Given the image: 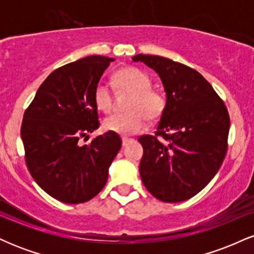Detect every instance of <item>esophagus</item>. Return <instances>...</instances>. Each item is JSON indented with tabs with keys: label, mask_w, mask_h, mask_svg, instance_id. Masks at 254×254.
Masks as SVG:
<instances>
[{
	"label": "esophagus",
	"mask_w": 254,
	"mask_h": 254,
	"mask_svg": "<svg viewBox=\"0 0 254 254\" xmlns=\"http://www.w3.org/2000/svg\"><path fill=\"white\" fill-rule=\"evenodd\" d=\"M131 141H132V138H127V137H123V138H122V143H123V145H127Z\"/></svg>",
	"instance_id": "obj_1"
}]
</instances>
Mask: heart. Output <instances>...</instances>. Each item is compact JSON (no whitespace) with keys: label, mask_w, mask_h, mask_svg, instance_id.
Masks as SVG:
<instances>
[{"label":"heart","mask_w":254,"mask_h":254,"mask_svg":"<svg viewBox=\"0 0 254 254\" xmlns=\"http://www.w3.org/2000/svg\"><path fill=\"white\" fill-rule=\"evenodd\" d=\"M118 88L132 93L127 109L129 112L113 113L104 121V129L123 136L142 132L148 125V119L155 121L165 112V93L151 87V78L147 72L135 66L123 68L116 72ZM95 106L103 112L113 109V93L110 84L99 81L93 94Z\"/></svg>","instance_id":"b5f03b06"}]
</instances>
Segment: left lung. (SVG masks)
Returning a JSON list of instances; mask_svg holds the SVG:
<instances>
[{
  "label": "left lung",
  "mask_w": 254,
  "mask_h": 254,
  "mask_svg": "<svg viewBox=\"0 0 254 254\" xmlns=\"http://www.w3.org/2000/svg\"><path fill=\"white\" fill-rule=\"evenodd\" d=\"M165 86L167 104L154 135L143 145L139 174L157 199L178 203L202 191L220 170L228 149L229 113L197 70L168 58L136 55Z\"/></svg>",
  "instance_id": "left-lung-1"
}]
</instances>
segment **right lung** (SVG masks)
<instances>
[{
  "label": "right lung",
  "instance_id": "right-lung-1",
  "mask_svg": "<svg viewBox=\"0 0 254 254\" xmlns=\"http://www.w3.org/2000/svg\"><path fill=\"white\" fill-rule=\"evenodd\" d=\"M112 61L88 56L60 66L40 84L24 113L21 138L28 171L46 193L63 203L97 196L122 147L121 137L111 131L81 144L100 127L93 94Z\"/></svg>",
  "mask_w": 254,
  "mask_h": 254
}]
</instances>
